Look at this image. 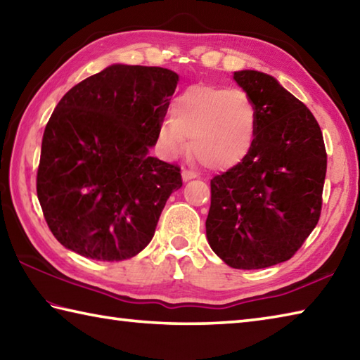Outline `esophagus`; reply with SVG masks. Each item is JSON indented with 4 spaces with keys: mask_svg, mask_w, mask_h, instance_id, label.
I'll return each mask as SVG.
<instances>
[{
    "mask_svg": "<svg viewBox=\"0 0 360 360\" xmlns=\"http://www.w3.org/2000/svg\"><path fill=\"white\" fill-rule=\"evenodd\" d=\"M195 177H198V174L193 172V171H188V169H183V171H181V179H183V181H189V180L195 179Z\"/></svg>",
    "mask_w": 360,
    "mask_h": 360,
    "instance_id": "obj_1",
    "label": "esophagus"
}]
</instances>
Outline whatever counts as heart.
<instances>
[{"instance_id":"1","label":"heart","mask_w":360,"mask_h":360,"mask_svg":"<svg viewBox=\"0 0 360 360\" xmlns=\"http://www.w3.org/2000/svg\"><path fill=\"white\" fill-rule=\"evenodd\" d=\"M257 111L243 91L193 86L175 98L172 117L158 124V146L169 158L189 150L212 171L238 165L254 144Z\"/></svg>"}]
</instances>
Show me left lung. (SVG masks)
<instances>
[{"mask_svg": "<svg viewBox=\"0 0 360 360\" xmlns=\"http://www.w3.org/2000/svg\"><path fill=\"white\" fill-rule=\"evenodd\" d=\"M233 79L255 106V138L210 183L207 240L229 266L262 269L290 260L315 229L328 157L314 114L279 81L257 70Z\"/></svg>", "mask_w": 360, "mask_h": 360, "instance_id": "obj_1", "label": "left lung"}]
</instances>
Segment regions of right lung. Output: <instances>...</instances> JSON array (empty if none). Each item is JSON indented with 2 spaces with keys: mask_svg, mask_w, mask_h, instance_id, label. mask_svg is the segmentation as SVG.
Here are the masks:
<instances>
[{
  "mask_svg": "<svg viewBox=\"0 0 360 360\" xmlns=\"http://www.w3.org/2000/svg\"><path fill=\"white\" fill-rule=\"evenodd\" d=\"M179 75L112 64L60 98L45 127L37 198L51 233L87 259L119 262L152 241L181 188L180 167L153 158Z\"/></svg>",
  "mask_w": 360,
  "mask_h": 360,
  "instance_id": "obj_1",
  "label": "right lung"
}]
</instances>
